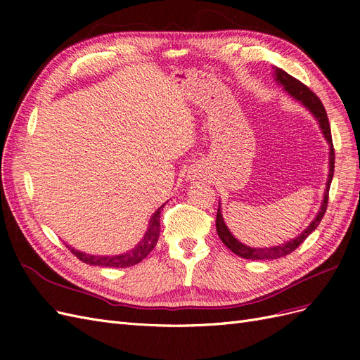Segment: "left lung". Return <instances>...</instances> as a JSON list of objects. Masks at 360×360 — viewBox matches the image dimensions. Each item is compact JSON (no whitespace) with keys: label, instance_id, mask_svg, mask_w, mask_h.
<instances>
[{"label":"left lung","instance_id":"obj_1","mask_svg":"<svg viewBox=\"0 0 360 360\" xmlns=\"http://www.w3.org/2000/svg\"><path fill=\"white\" fill-rule=\"evenodd\" d=\"M275 78L276 81L284 85L285 91L292 96L294 99L299 101L300 103H303L308 110L314 114V117L319 120L320 127L323 130L324 138L328 139V143L330 144V158H329V179H328V184H326V192H324V198H323V204L321 209L317 214V217L309 224V226L304 230L302 234H299L296 238L292 240L281 245V246H274V248H249L243 243H240L237 238L228 231V228L224 222V217L221 213V207L217 209V214H216V231L219 234L221 240L224 242V245L231 249L233 252L238 257L246 258V259H275V258H281L285 257L288 254H291L292 250H296L307 238L315 228L319 226V224L321 222L323 216L326 213V209H328V201H329V189H330V183H332V177H333V169H335V148H333V143H332V132H330V124H329V118L328 114H326L324 106L321 103V101L319 99V96L315 94L314 91H311L307 85L302 84L299 79L292 78L291 75H288L285 70H282L279 68H275Z\"/></svg>","mask_w":360,"mask_h":360}]
</instances>
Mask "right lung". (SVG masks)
Listing matches in <instances>:
<instances>
[{
    "label": "right lung",
    "instance_id": "1",
    "mask_svg": "<svg viewBox=\"0 0 360 360\" xmlns=\"http://www.w3.org/2000/svg\"><path fill=\"white\" fill-rule=\"evenodd\" d=\"M165 205V204H163ZM163 205H160L156 210V213L151 216L150 224H148V230L144 236L143 240L139 242L138 246H135L132 250H129L126 254L122 255H115V257H96V255H86L84 252H79V250H75L73 248L68 246L70 249V252L81 259L85 264H91V266H103V267H130L141 263L153 248L158 243L159 238V231H160V212L163 210Z\"/></svg>",
    "mask_w": 360,
    "mask_h": 360
}]
</instances>
